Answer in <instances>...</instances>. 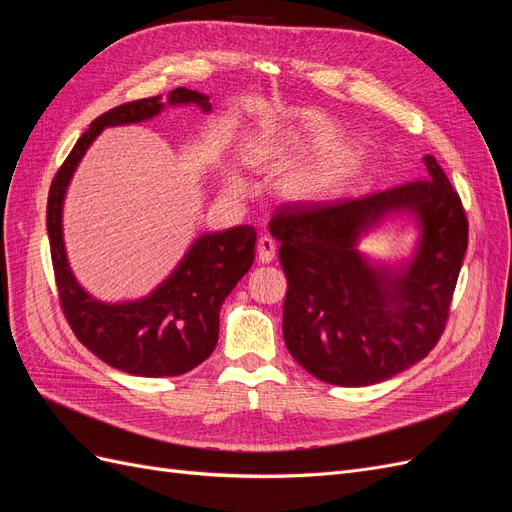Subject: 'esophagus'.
Returning <instances> with one entry per match:
<instances>
[{"mask_svg":"<svg viewBox=\"0 0 512 512\" xmlns=\"http://www.w3.org/2000/svg\"><path fill=\"white\" fill-rule=\"evenodd\" d=\"M277 254V243L271 235H262L258 239V260L260 262H273Z\"/></svg>","mask_w":512,"mask_h":512,"instance_id":"1","label":"esophagus"}]
</instances>
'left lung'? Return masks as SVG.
Segmentation results:
<instances>
[{
	"label": "left lung",
	"mask_w": 512,
	"mask_h": 512,
	"mask_svg": "<svg viewBox=\"0 0 512 512\" xmlns=\"http://www.w3.org/2000/svg\"><path fill=\"white\" fill-rule=\"evenodd\" d=\"M423 162L427 179L361 198L294 200L269 222L288 280L284 342L322 382L389 380L425 359L446 329L468 218L436 158ZM393 210H410L422 222L413 262L395 274L371 268L353 250L362 232Z\"/></svg>",
	"instance_id": "1"
}]
</instances>
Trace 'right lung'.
Segmentation results:
<instances>
[{
	"label": "right lung",
	"mask_w": 512,
	"mask_h": 512,
	"mask_svg": "<svg viewBox=\"0 0 512 512\" xmlns=\"http://www.w3.org/2000/svg\"><path fill=\"white\" fill-rule=\"evenodd\" d=\"M168 104H198L203 111L211 108L207 96L185 87L170 91ZM162 108L160 96L143 98L115 106L91 121L55 173L46 203L55 284L70 329L98 359L143 378L181 376L207 359L218 344L220 307L250 271L256 247L254 226L241 224L209 232L194 241L162 286L132 303H100L74 280L61 235V203L74 168L104 128L145 121Z\"/></svg>",
	"instance_id": "add662e5"
}]
</instances>
